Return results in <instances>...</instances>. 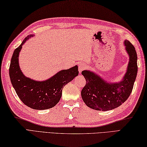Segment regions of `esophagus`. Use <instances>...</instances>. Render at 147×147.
Listing matches in <instances>:
<instances>
[{"label":"esophagus","instance_id":"34e87169","mask_svg":"<svg viewBox=\"0 0 147 147\" xmlns=\"http://www.w3.org/2000/svg\"><path fill=\"white\" fill-rule=\"evenodd\" d=\"M86 68V64H85L84 63H80V64H79V67H78L80 73H82V72L84 69H85Z\"/></svg>","mask_w":147,"mask_h":147}]
</instances>
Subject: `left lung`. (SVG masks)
Wrapping results in <instances>:
<instances>
[{
	"label": "left lung",
	"mask_w": 147,
	"mask_h": 147,
	"mask_svg": "<svg viewBox=\"0 0 147 147\" xmlns=\"http://www.w3.org/2000/svg\"><path fill=\"white\" fill-rule=\"evenodd\" d=\"M124 43L129 60L126 73L121 82H107L93 71L82 72L86 82L81 94L90 108L102 111L112 110L123 104L131 93L138 72L137 54L135 47L128 40H124Z\"/></svg>",
	"instance_id": "left-lung-1"
}]
</instances>
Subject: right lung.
Instances as JSON below:
<instances>
[{"label": "right lung", "instance_id": "right-lung-1", "mask_svg": "<svg viewBox=\"0 0 147 147\" xmlns=\"http://www.w3.org/2000/svg\"><path fill=\"white\" fill-rule=\"evenodd\" d=\"M33 36H28L15 49L9 66V76L13 88L24 104L36 110H45L54 107L59 102L64 86L78 75V67L75 65L68 69L61 70L42 82L26 77L19 65V55L22 46Z\"/></svg>", "mask_w": 147, "mask_h": 147}]
</instances>
